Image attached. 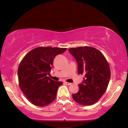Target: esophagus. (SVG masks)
<instances>
[{
  "mask_svg": "<svg viewBox=\"0 0 128 128\" xmlns=\"http://www.w3.org/2000/svg\"><path fill=\"white\" fill-rule=\"evenodd\" d=\"M65 84H67V85H70L71 84V83H69V82H65Z\"/></svg>",
  "mask_w": 128,
  "mask_h": 128,
  "instance_id": "esophagus-1",
  "label": "esophagus"
}]
</instances>
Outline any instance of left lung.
I'll list each match as a JSON object with an SVG mask.
<instances>
[{"label":"left lung","instance_id":"8db88e82","mask_svg":"<svg viewBox=\"0 0 128 128\" xmlns=\"http://www.w3.org/2000/svg\"><path fill=\"white\" fill-rule=\"evenodd\" d=\"M68 50L78 62V74L84 75L82 83L79 84V90L72 94L73 100L82 106L93 105L108 87L110 79L108 62L104 55L93 47L72 48Z\"/></svg>","mask_w":128,"mask_h":128}]
</instances>
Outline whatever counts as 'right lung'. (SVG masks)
I'll return each instance as SVG.
<instances>
[{"label":"right lung","mask_w":128,"mask_h":128,"mask_svg":"<svg viewBox=\"0 0 128 128\" xmlns=\"http://www.w3.org/2000/svg\"><path fill=\"white\" fill-rule=\"evenodd\" d=\"M67 48L38 47L30 50L21 60L18 68L21 91L33 105L44 107L54 101L62 82H55L49 75L54 60Z\"/></svg>","instance_id":"add662e5"}]
</instances>
